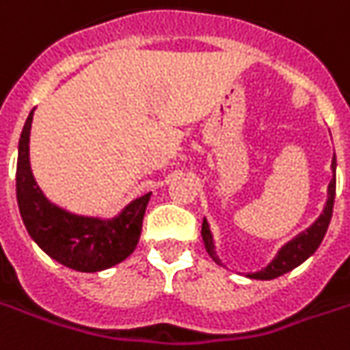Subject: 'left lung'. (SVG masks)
Wrapping results in <instances>:
<instances>
[{"mask_svg":"<svg viewBox=\"0 0 350 350\" xmlns=\"http://www.w3.org/2000/svg\"><path fill=\"white\" fill-rule=\"evenodd\" d=\"M335 166H337V161H335V154H333V178L332 182H329V186H327V201H325V207H323L321 215H319L314 223L308 226L306 230H302V232L296 234L293 240H288V242L277 252V256L273 258V261L267 267H263L261 271L247 273L246 277H250V279H259V281H271L275 277H281L284 273L293 271L295 267H298L302 261H306V259L318 250L319 244H321V240H323V236L327 232V226H329V221H332L333 215V201H335ZM201 236H203L205 247H207V252H209V256L213 258V261L219 263V265H223L219 256H217V252H215V240H213L211 228H209L207 219H203Z\"/></svg>","mask_w":350,"mask_h":350,"instance_id":"left-lung-1","label":"left lung"}]
</instances>
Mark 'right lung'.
I'll return each instance as SVG.
<instances>
[{
	"mask_svg": "<svg viewBox=\"0 0 350 350\" xmlns=\"http://www.w3.org/2000/svg\"><path fill=\"white\" fill-rule=\"evenodd\" d=\"M32 110L18 139L17 203L31 238L57 263L94 273L118 265L137 246L151 193L133 199L114 219L85 217L57 207L42 193L31 170Z\"/></svg>",
	"mask_w": 350,
	"mask_h": 350,
	"instance_id": "1",
	"label": "right lung"
}]
</instances>
